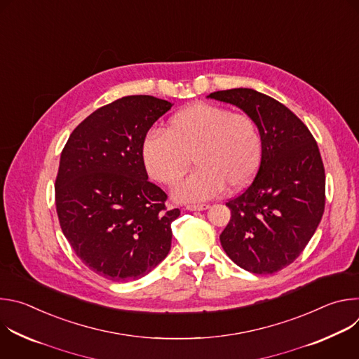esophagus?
Returning <instances> with one entry per match:
<instances>
[{
	"label": "esophagus",
	"mask_w": 359,
	"mask_h": 359,
	"mask_svg": "<svg viewBox=\"0 0 359 359\" xmlns=\"http://www.w3.org/2000/svg\"><path fill=\"white\" fill-rule=\"evenodd\" d=\"M210 206L209 204H187L186 206V210L189 212H196V210H208Z\"/></svg>",
	"instance_id": "1"
}]
</instances>
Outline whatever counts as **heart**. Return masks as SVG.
Segmentation results:
<instances>
[{"label":"heart","mask_w":359,"mask_h":359,"mask_svg":"<svg viewBox=\"0 0 359 359\" xmlns=\"http://www.w3.org/2000/svg\"><path fill=\"white\" fill-rule=\"evenodd\" d=\"M143 168L150 179L173 186L196 170L175 190L177 201H203L245 187L263 159V136L247 114H231L212 104H193L176 112L165 133L149 132L140 147Z\"/></svg>","instance_id":"heart-1"}]
</instances>
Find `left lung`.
Listing matches in <instances>:
<instances>
[{"instance_id":"left-lung-1","label":"left lung","mask_w":359,"mask_h":359,"mask_svg":"<svg viewBox=\"0 0 359 359\" xmlns=\"http://www.w3.org/2000/svg\"><path fill=\"white\" fill-rule=\"evenodd\" d=\"M209 97L243 109L263 136L257 175L226 203L231 219L220 243L245 271L274 274L302 252L324 215L325 170L318 144L302 121L271 96L236 88Z\"/></svg>"}]
</instances>
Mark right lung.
I'll return each mask as SVG.
<instances>
[{
	"instance_id": "1",
	"label": "right lung",
	"mask_w": 359,
	"mask_h": 359,
	"mask_svg": "<svg viewBox=\"0 0 359 359\" xmlns=\"http://www.w3.org/2000/svg\"><path fill=\"white\" fill-rule=\"evenodd\" d=\"M173 104L149 95L102 107L71 133L60 161L55 204L64 236L93 273L123 283L149 274L168 255V194L147 180L142 142Z\"/></svg>"
}]
</instances>
